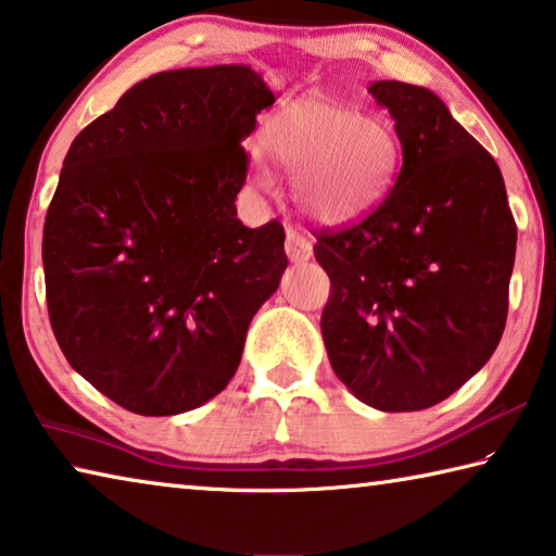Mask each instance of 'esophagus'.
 <instances>
[{"label":"esophagus","mask_w":556,"mask_h":556,"mask_svg":"<svg viewBox=\"0 0 556 556\" xmlns=\"http://www.w3.org/2000/svg\"><path fill=\"white\" fill-rule=\"evenodd\" d=\"M286 253H288V258L293 261V263H303V261H307V258L313 256V243L307 241L303 233L288 231V236H286Z\"/></svg>","instance_id":"34e87169"}]
</instances>
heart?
I'll use <instances>...</instances> for the list:
<instances>
[{
	"instance_id": "heart-1",
	"label": "heart",
	"mask_w": 556,
	"mask_h": 556,
	"mask_svg": "<svg viewBox=\"0 0 556 556\" xmlns=\"http://www.w3.org/2000/svg\"><path fill=\"white\" fill-rule=\"evenodd\" d=\"M263 148L290 175L295 206L320 224H352L375 214L404 165V142L381 113L359 115L320 96H300L266 117ZM258 187H273L266 162L251 165Z\"/></svg>"
}]
</instances>
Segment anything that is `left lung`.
I'll return each mask as SVG.
<instances>
[{
  "label": "left lung",
  "instance_id": "left-lung-1",
  "mask_svg": "<svg viewBox=\"0 0 556 556\" xmlns=\"http://www.w3.org/2000/svg\"><path fill=\"white\" fill-rule=\"evenodd\" d=\"M404 142L387 202L323 231L320 330L334 375L379 412H421L493 357L507 320L517 226L490 152L424 86H369Z\"/></svg>",
  "mask_w": 556,
  "mask_h": 556
}]
</instances>
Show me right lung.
<instances>
[{"instance_id": "obj_1", "label": "right lung", "mask_w": 556, "mask_h": 556, "mask_svg": "<svg viewBox=\"0 0 556 556\" xmlns=\"http://www.w3.org/2000/svg\"><path fill=\"white\" fill-rule=\"evenodd\" d=\"M276 103L243 63L162 71L71 142L43 224L49 320L80 377L140 416L224 391L288 268L276 218L249 229L241 142Z\"/></svg>"}]
</instances>
